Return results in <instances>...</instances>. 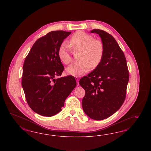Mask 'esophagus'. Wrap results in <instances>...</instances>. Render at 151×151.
<instances>
[{"instance_id": "esophagus-1", "label": "esophagus", "mask_w": 151, "mask_h": 151, "mask_svg": "<svg viewBox=\"0 0 151 151\" xmlns=\"http://www.w3.org/2000/svg\"><path fill=\"white\" fill-rule=\"evenodd\" d=\"M75 79L76 80V82H77V85H79V83H78V77H75Z\"/></svg>"}]
</instances>
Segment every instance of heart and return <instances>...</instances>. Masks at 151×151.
I'll list each match as a JSON object with an SVG mask.
<instances>
[{"label":"heart","mask_w":151,"mask_h":151,"mask_svg":"<svg viewBox=\"0 0 151 151\" xmlns=\"http://www.w3.org/2000/svg\"><path fill=\"white\" fill-rule=\"evenodd\" d=\"M70 44L73 51H81L78 60L81 61L72 64L66 69V73L74 76H80L87 73L91 66L96 68L102 59L104 47L102 42L99 39H94L91 35L78 32L70 38ZM72 50L66 41H64L60 46L58 56L61 61L66 65L72 61Z\"/></svg>","instance_id":"b5f03b06"}]
</instances>
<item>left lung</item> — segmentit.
Returning a JSON list of instances; mask_svg holds the SVG:
<instances>
[{"instance_id":"obj_1","label":"left lung","mask_w":151,"mask_h":151,"mask_svg":"<svg viewBox=\"0 0 151 151\" xmlns=\"http://www.w3.org/2000/svg\"><path fill=\"white\" fill-rule=\"evenodd\" d=\"M91 32L101 37L104 55L96 69L82 77L79 84L85 91L82 101L85 113L91 119L100 121L109 117L124 104L129 72L124 52L114 37L100 29Z\"/></svg>"}]
</instances>
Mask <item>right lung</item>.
<instances>
[{
  "label": "right lung",
  "instance_id": "add662e5",
  "mask_svg": "<svg viewBox=\"0 0 151 151\" xmlns=\"http://www.w3.org/2000/svg\"><path fill=\"white\" fill-rule=\"evenodd\" d=\"M71 33L52 31L40 37L24 61L22 85L26 100L31 109L41 116L51 117L59 113L76 86L73 76L56 78L64 70L58 50Z\"/></svg>",
  "mask_w": 151,
  "mask_h": 151
}]
</instances>
